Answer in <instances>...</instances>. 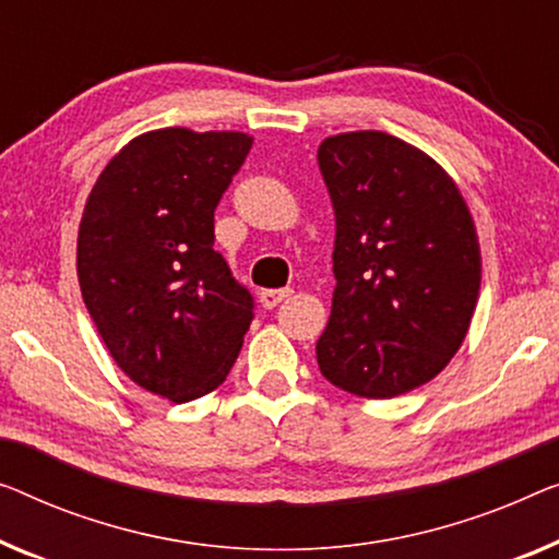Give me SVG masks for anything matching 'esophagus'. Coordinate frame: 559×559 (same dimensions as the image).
Returning <instances> with one entry per match:
<instances>
[{
    "mask_svg": "<svg viewBox=\"0 0 559 559\" xmlns=\"http://www.w3.org/2000/svg\"><path fill=\"white\" fill-rule=\"evenodd\" d=\"M294 290L290 288H265L261 290V304L263 308H276L283 298H288Z\"/></svg>",
    "mask_w": 559,
    "mask_h": 559,
    "instance_id": "obj_1",
    "label": "esophagus"
}]
</instances>
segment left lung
Listing matches in <instances>:
<instances>
[{
    "instance_id": "obj_1",
    "label": "left lung",
    "mask_w": 559,
    "mask_h": 559,
    "mask_svg": "<svg viewBox=\"0 0 559 559\" xmlns=\"http://www.w3.org/2000/svg\"><path fill=\"white\" fill-rule=\"evenodd\" d=\"M319 168L336 218L319 369L348 394L402 396L464 344L481 281L477 226L452 175L389 132L326 138Z\"/></svg>"
}]
</instances>
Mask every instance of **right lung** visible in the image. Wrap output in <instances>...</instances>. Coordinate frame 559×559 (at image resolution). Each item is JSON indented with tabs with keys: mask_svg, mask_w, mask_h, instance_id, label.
Instances as JSON below:
<instances>
[{
	"mask_svg": "<svg viewBox=\"0 0 559 559\" xmlns=\"http://www.w3.org/2000/svg\"><path fill=\"white\" fill-rule=\"evenodd\" d=\"M253 138L160 128L115 153L78 230L82 301L124 377L182 404L226 381L253 298L213 251V213Z\"/></svg>",
	"mask_w": 559,
	"mask_h": 559,
	"instance_id": "1",
	"label": "right lung"
}]
</instances>
